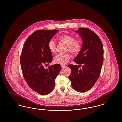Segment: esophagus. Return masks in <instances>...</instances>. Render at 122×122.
I'll use <instances>...</instances> for the list:
<instances>
[{
  "instance_id": "obj_1",
  "label": "esophagus",
  "mask_w": 122,
  "mask_h": 122,
  "mask_svg": "<svg viewBox=\"0 0 122 122\" xmlns=\"http://www.w3.org/2000/svg\"><path fill=\"white\" fill-rule=\"evenodd\" d=\"M61 67H62V68L63 69H64V68L66 67V66H65V65H61Z\"/></svg>"
}]
</instances>
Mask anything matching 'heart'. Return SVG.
Returning a JSON list of instances; mask_svg holds the SVG:
<instances>
[{"label": "heart", "mask_w": 122, "mask_h": 122, "mask_svg": "<svg viewBox=\"0 0 122 122\" xmlns=\"http://www.w3.org/2000/svg\"><path fill=\"white\" fill-rule=\"evenodd\" d=\"M58 40L59 42L67 45V50L73 54H77L81 50V41L79 39H75V37L72 35H60L58 37ZM48 47L52 53H55L56 52V43L52 40L49 41ZM71 56L69 53L64 54H59L55 57L54 62L56 64H65L68 62Z\"/></svg>", "instance_id": "b5f03b06"}]
</instances>
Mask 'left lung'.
Masks as SVG:
<instances>
[{
  "label": "left lung",
  "mask_w": 122,
  "mask_h": 122,
  "mask_svg": "<svg viewBox=\"0 0 122 122\" xmlns=\"http://www.w3.org/2000/svg\"><path fill=\"white\" fill-rule=\"evenodd\" d=\"M82 41L81 50L74 59L78 64H70L69 79L73 89L80 92L90 90L98 80L103 63V46L98 36L90 29L80 28L76 31ZM82 65V68L79 69Z\"/></svg>",
  "instance_id": "1"
}]
</instances>
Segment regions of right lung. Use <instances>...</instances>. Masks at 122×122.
Wrapping results in <instances>:
<instances>
[{"instance_id":"obj_1","label":"right lung","mask_w":122,"mask_h":122,"mask_svg":"<svg viewBox=\"0 0 122 122\" xmlns=\"http://www.w3.org/2000/svg\"><path fill=\"white\" fill-rule=\"evenodd\" d=\"M58 31H35L25 41L22 51L20 63L24 78L32 90L41 95L52 92L55 80L61 70V66L58 64H53L47 69L44 67L45 64L52 61V53L48 49V43Z\"/></svg>"}]
</instances>
